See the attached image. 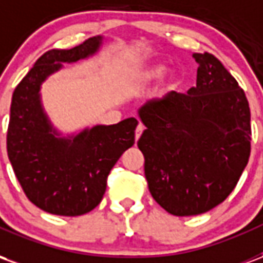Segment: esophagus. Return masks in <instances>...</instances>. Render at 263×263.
I'll list each match as a JSON object with an SVG mask.
<instances>
[{
  "instance_id": "obj_1",
  "label": "esophagus",
  "mask_w": 263,
  "mask_h": 263,
  "mask_svg": "<svg viewBox=\"0 0 263 263\" xmlns=\"http://www.w3.org/2000/svg\"><path fill=\"white\" fill-rule=\"evenodd\" d=\"M142 132H143V125L142 124H138L137 129H135V141L139 139V137L142 135Z\"/></svg>"
}]
</instances>
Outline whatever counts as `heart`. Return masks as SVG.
I'll list each match as a JSON object with an SVG mask.
<instances>
[{
    "mask_svg": "<svg viewBox=\"0 0 263 263\" xmlns=\"http://www.w3.org/2000/svg\"><path fill=\"white\" fill-rule=\"evenodd\" d=\"M166 67L163 63H151L138 69L132 76V83L137 88H145V87L152 86L154 83L163 77L166 73ZM179 84V77L175 71H171L165 77L166 88H176Z\"/></svg>",
    "mask_w": 263,
    "mask_h": 263,
    "instance_id": "heart-1",
    "label": "heart"
}]
</instances>
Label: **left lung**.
I'll return each mask as SVG.
<instances>
[{
	"instance_id": "8db88e82",
	"label": "left lung",
	"mask_w": 263,
	"mask_h": 263,
	"mask_svg": "<svg viewBox=\"0 0 263 263\" xmlns=\"http://www.w3.org/2000/svg\"><path fill=\"white\" fill-rule=\"evenodd\" d=\"M197 84L171 91L138 109L145 131L149 192L177 217L203 214L237 186L251 154V111L245 92L214 54L193 53Z\"/></svg>"
}]
</instances>
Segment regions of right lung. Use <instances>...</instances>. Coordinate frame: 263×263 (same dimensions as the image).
Instances as JSON below:
<instances>
[{"instance_id": "right-lung-1", "label": "right lung", "mask_w": 263, "mask_h": 263, "mask_svg": "<svg viewBox=\"0 0 263 263\" xmlns=\"http://www.w3.org/2000/svg\"><path fill=\"white\" fill-rule=\"evenodd\" d=\"M103 42L98 35L73 49L48 50L12 94L7 134L9 162L26 197L50 214L76 217L96 209L111 169L135 143V118L65 135L43 107L41 88L49 76L63 69V63L97 54Z\"/></svg>"}]
</instances>
